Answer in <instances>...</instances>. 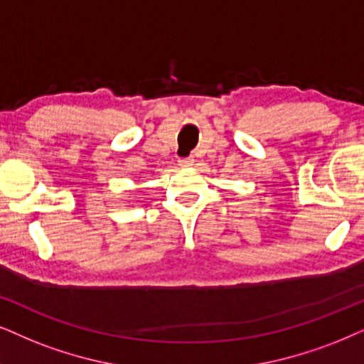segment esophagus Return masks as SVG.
Instances as JSON below:
<instances>
[{"label": "esophagus", "mask_w": 364, "mask_h": 364, "mask_svg": "<svg viewBox=\"0 0 364 364\" xmlns=\"http://www.w3.org/2000/svg\"><path fill=\"white\" fill-rule=\"evenodd\" d=\"M178 163L181 164V166H191V164L195 163V159H193V156H188V158H179Z\"/></svg>", "instance_id": "34e87169"}]
</instances>
